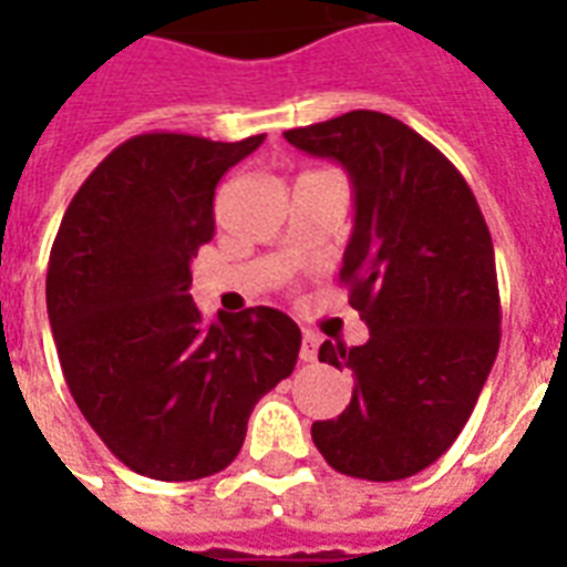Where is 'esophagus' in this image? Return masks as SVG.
<instances>
[{
  "label": "esophagus",
  "mask_w": 567,
  "mask_h": 567,
  "mask_svg": "<svg viewBox=\"0 0 567 567\" xmlns=\"http://www.w3.org/2000/svg\"><path fill=\"white\" fill-rule=\"evenodd\" d=\"M318 347H320V338L315 336V332H302V347H300L302 362H318Z\"/></svg>",
  "instance_id": "obj_1"
}]
</instances>
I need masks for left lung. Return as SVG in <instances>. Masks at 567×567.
Wrapping results in <instances>:
<instances>
[{
	"mask_svg": "<svg viewBox=\"0 0 567 567\" xmlns=\"http://www.w3.org/2000/svg\"><path fill=\"white\" fill-rule=\"evenodd\" d=\"M285 141L353 182L341 282L371 329L362 347L320 344V362L350 368L355 388L338 417L311 423V439L341 474L405 480L456 441L497 359L492 235L462 173L400 120L350 111Z\"/></svg>",
	"mask_w": 567,
	"mask_h": 567,
	"instance_id": "obj_1",
	"label": "left lung"
}]
</instances>
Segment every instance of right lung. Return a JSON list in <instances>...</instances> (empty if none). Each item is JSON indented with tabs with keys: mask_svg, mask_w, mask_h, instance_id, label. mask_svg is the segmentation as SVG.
I'll return each instance as SVG.
<instances>
[{
	"mask_svg": "<svg viewBox=\"0 0 567 567\" xmlns=\"http://www.w3.org/2000/svg\"><path fill=\"white\" fill-rule=\"evenodd\" d=\"M265 135L153 132L84 179L49 252L47 309L66 388L135 474L188 483L238 456L261 396L291 377L300 327L267 306L203 320L190 258L214 238V188Z\"/></svg>",
	"mask_w": 567,
	"mask_h": 567,
	"instance_id": "obj_1",
	"label": "right lung"
}]
</instances>
